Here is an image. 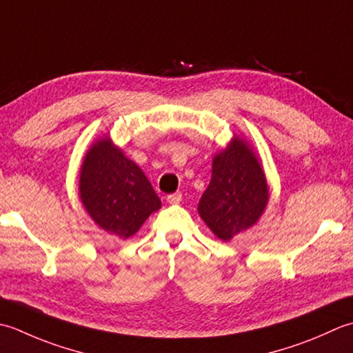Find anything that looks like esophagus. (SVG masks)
Here are the masks:
<instances>
[{"label":"esophagus","instance_id":"34e87169","mask_svg":"<svg viewBox=\"0 0 353 353\" xmlns=\"http://www.w3.org/2000/svg\"><path fill=\"white\" fill-rule=\"evenodd\" d=\"M181 198H183L181 192H175V193H172V195L168 196V203L169 204H178V203H181Z\"/></svg>","mask_w":353,"mask_h":353}]
</instances>
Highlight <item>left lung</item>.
<instances>
[{"mask_svg": "<svg viewBox=\"0 0 353 353\" xmlns=\"http://www.w3.org/2000/svg\"><path fill=\"white\" fill-rule=\"evenodd\" d=\"M262 164L245 140L234 135L213 158L212 179L198 204L199 216L221 241L253 227L268 204Z\"/></svg>", "mask_w": 353, "mask_h": 353, "instance_id": "left-lung-1", "label": "left lung"}]
</instances>
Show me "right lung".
Segmentation results:
<instances>
[{"instance_id":"right-lung-1","label":"right lung","mask_w":353,"mask_h":353,"mask_svg":"<svg viewBox=\"0 0 353 353\" xmlns=\"http://www.w3.org/2000/svg\"><path fill=\"white\" fill-rule=\"evenodd\" d=\"M79 193L92 221L120 239L135 234L161 207L143 170L112 145L110 137L97 140L86 152Z\"/></svg>"}]
</instances>
